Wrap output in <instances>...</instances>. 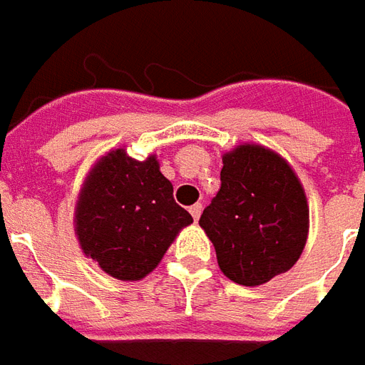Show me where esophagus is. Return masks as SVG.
<instances>
[{
    "label": "esophagus",
    "mask_w": 365,
    "mask_h": 365,
    "mask_svg": "<svg viewBox=\"0 0 365 365\" xmlns=\"http://www.w3.org/2000/svg\"><path fill=\"white\" fill-rule=\"evenodd\" d=\"M188 212L192 214V218L198 220L200 218V214H202V204H192V206L188 208Z\"/></svg>",
    "instance_id": "1"
}]
</instances>
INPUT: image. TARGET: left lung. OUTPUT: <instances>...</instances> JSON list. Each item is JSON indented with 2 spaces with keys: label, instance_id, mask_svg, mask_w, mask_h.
Instances as JSON below:
<instances>
[{
  "label": "left lung",
  "instance_id": "obj_1",
  "mask_svg": "<svg viewBox=\"0 0 365 365\" xmlns=\"http://www.w3.org/2000/svg\"><path fill=\"white\" fill-rule=\"evenodd\" d=\"M222 163V187L198 224L230 281L263 285L291 269L304 250V188L287 159L259 143L236 145Z\"/></svg>",
  "mask_w": 365,
  "mask_h": 365
}]
</instances>
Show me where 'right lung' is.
Here are the masks:
<instances>
[{
  "instance_id": "1",
  "label": "right lung",
  "mask_w": 365,
  "mask_h": 365,
  "mask_svg": "<svg viewBox=\"0 0 365 365\" xmlns=\"http://www.w3.org/2000/svg\"><path fill=\"white\" fill-rule=\"evenodd\" d=\"M190 224L192 216L175 202L157 155L137 161L125 147L110 149L92 165L74 206L82 253L120 281L147 277Z\"/></svg>"
}]
</instances>
